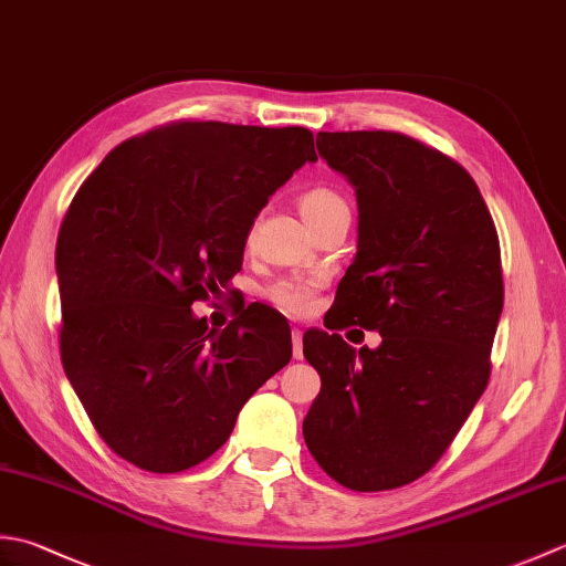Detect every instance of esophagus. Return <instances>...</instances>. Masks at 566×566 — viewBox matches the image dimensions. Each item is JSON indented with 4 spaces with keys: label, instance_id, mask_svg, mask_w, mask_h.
Here are the masks:
<instances>
[{
    "label": "esophagus",
    "instance_id": "34e87169",
    "mask_svg": "<svg viewBox=\"0 0 566 566\" xmlns=\"http://www.w3.org/2000/svg\"><path fill=\"white\" fill-rule=\"evenodd\" d=\"M292 353H294V359L304 357V333L298 328L292 331Z\"/></svg>",
    "mask_w": 566,
    "mask_h": 566
}]
</instances>
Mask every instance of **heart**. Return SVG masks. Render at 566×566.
Masks as SVG:
<instances>
[{
  "label": "heart",
  "mask_w": 566,
  "mask_h": 566,
  "mask_svg": "<svg viewBox=\"0 0 566 566\" xmlns=\"http://www.w3.org/2000/svg\"><path fill=\"white\" fill-rule=\"evenodd\" d=\"M298 211L306 219V223L311 228H316L318 223H323L326 219H331L333 213L338 211H347L345 199L338 195V191L331 187H308L306 191H302L296 199ZM255 243V226L248 228L245 233V245L250 248ZM314 294H316V284L306 282V280H282L272 284L268 290V298L276 306L286 311L292 316H304L314 306Z\"/></svg>",
  "instance_id": "1"
}]
</instances>
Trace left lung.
I'll list each match as a JSON object with an SVG mask.
<instances>
[{
    "mask_svg": "<svg viewBox=\"0 0 566 566\" xmlns=\"http://www.w3.org/2000/svg\"><path fill=\"white\" fill-rule=\"evenodd\" d=\"M316 146L355 187L359 238L338 316L304 335L321 375L304 440L338 484L399 489L436 467L489 384L499 233L472 175L438 148L396 130H321ZM347 325L382 345L355 352Z\"/></svg>",
    "mask_w": 566,
    "mask_h": 566,
    "instance_id": "1",
    "label": "left lung"
}]
</instances>
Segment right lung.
Listing matches in <instances>:
<instances>
[{
	"instance_id": "1",
	"label": "right lung",
	"mask_w": 566,
	"mask_h": 566,
	"mask_svg": "<svg viewBox=\"0 0 566 566\" xmlns=\"http://www.w3.org/2000/svg\"><path fill=\"white\" fill-rule=\"evenodd\" d=\"M304 126L172 122L124 140L60 223V359L94 430L146 472L207 460L240 408L292 359L262 306L223 331L191 304L228 286L260 209L304 163Z\"/></svg>"
}]
</instances>
